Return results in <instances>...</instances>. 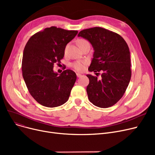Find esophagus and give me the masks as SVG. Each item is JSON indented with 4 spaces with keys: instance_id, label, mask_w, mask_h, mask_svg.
Segmentation results:
<instances>
[{
    "instance_id": "34e87169",
    "label": "esophagus",
    "mask_w": 155,
    "mask_h": 155,
    "mask_svg": "<svg viewBox=\"0 0 155 155\" xmlns=\"http://www.w3.org/2000/svg\"><path fill=\"white\" fill-rule=\"evenodd\" d=\"M81 76H82V74H80V73H77V77H80Z\"/></svg>"
}]
</instances>
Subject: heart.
I'll return each instance as SVG.
<instances>
[{
	"instance_id": "obj_1",
	"label": "heart",
	"mask_w": 155,
	"mask_h": 155,
	"mask_svg": "<svg viewBox=\"0 0 155 155\" xmlns=\"http://www.w3.org/2000/svg\"><path fill=\"white\" fill-rule=\"evenodd\" d=\"M88 42L87 40L84 39H80L78 41V45L79 47H80L83 44ZM67 50V48L65 49V51ZM88 63V61L87 60H77L73 61L71 63V67L74 68L75 70L78 71H82L85 69V65Z\"/></svg>"
}]
</instances>
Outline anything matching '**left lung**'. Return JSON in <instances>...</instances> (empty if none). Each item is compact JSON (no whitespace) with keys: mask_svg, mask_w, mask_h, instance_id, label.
<instances>
[{"mask_svg":"<svg viewBox=\"0 0 155 155\" xmlns=\"http://www.w3.org/2000/svg\"><path fill=\"white\" fill-rule=\"evenodd\" d=\"M78 36L87 39L94 48V58L88 70L102 72L101 80L87 75L89 79L88 98L97 107H111L122 98L131 80L128 45L116 32L100 27L84 29Z\"/></svg>","mask_w":155,"mask_h":155,"instance_id":"left-lung-1","label":"left lung"}]
</instances>
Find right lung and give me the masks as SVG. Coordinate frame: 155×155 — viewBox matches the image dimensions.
<instances>
[{
    "label": "right lung",
    "instance_id": "add662e5",
    "mask_svg": "<svg viewBox=\"0 0 155 155\" xmlns=\"http://www.w3.org/2000/svg\"><path fill=\"white\" fill-rule=\"evenodd\" d=\"M77 33L55 26L47 28L32 35L24 48L22 77L31 96L43 106L58 107L69 99L76 73L65 70L59 75L53 67L61 62L65 47Z\"/></svg>",
    "mask_w": 155,
    "mask_h": 155
}]
</instances>
